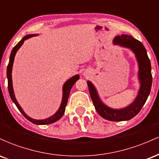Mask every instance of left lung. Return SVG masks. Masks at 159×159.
Instances as JSON below:
<instances>
[{"label":"left lung","instance_id":"8db88e82","mask_svg":"<svg viewBox=\"0 0 159 159\" xmlns=\"http://www.w3.org/2000/svg\"><path fill=\"white\" fill-rule=\"evenodd\" d=\"M113 43L115 45H119L124 48L131 49L135 54L139 68L138 79L140 84L139 91L135 99L129 106L123 108H111L102 102L96 87L90 81H87V85L91 98L98 114L105 120L119 122L131 120L140 112L150 93L152 77L151 73L150 61L145 47L140 41L130 35L122 34L116 36L113 40Z\"/></svg>","mask_w":159,"mask_h":159}]
</instances>
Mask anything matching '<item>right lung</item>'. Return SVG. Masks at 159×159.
Segmentation results:
<instances>
[{"label": "right lung", "instance_id": "add662e5", "mask_svg": "<svg viewBox=\"0 0 159 159\" xmlns=\"http://www.w3.org/2000/svg\"><path fill=\"white\" fill-rule=\"evenodd\" d=\"M37 36V34H28V35L25 36V37L22 38V39L18 43L17 45L12 48V52H11L10 57V61H9L8 66H7V80H8V90L9 93H10V98L12 99V101L15 103L16 107H18L20 112L23 114V116L26 118L27 120H28L29 121L31 122V123L36 124V125H47V124H51L54 123V122L57 121L58 120H60L63 116V114L65 112L66 106L67 105V101H68V98L69 96V93H70V90L72 89V86L75 84L76 81L79 79L80 76L78 75H75L69 78L68 81L65 82V84H63V98H62V102L61 104V106H60L59 109L57 112L54 114L53 116H50V117L47 118V119L45 120H35L33 119V118L30 117L27 115L25 114V111L22 110L21 106L19 105V104L18 103L17 100L15 97V94H14L13 91V87H12V66H13V62H14V58H15L16 54L17 52V51L20 48V47L23 45L24 41L26 40L29 38L33 37V36Z\"/></svg>", "mask_w": 159, "mask_h": 159}]
</instances>
